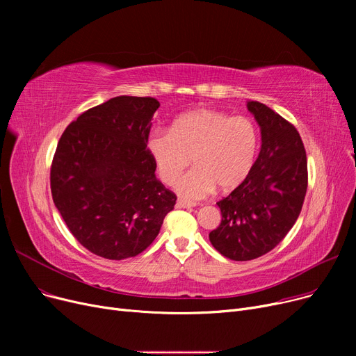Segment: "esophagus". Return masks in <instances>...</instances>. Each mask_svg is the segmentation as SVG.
Segmentation results:
<instances>
[{"instance_id": "1", "label": "esophagus", "mask_w": 356, "mask_h": 356, "mask_svg": "<svg viewBox=\"0 0 356 356\" xmlns=\"http://www.w3.org/2000/svg\"><path fill=\"white\" fill-rule=\"evenodd\" d=\"M176 207L177 208H193V207H196V203L188 202V200H184V199H177Z\"/></svg>"}]
</instances>
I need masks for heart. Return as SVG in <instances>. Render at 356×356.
<instances>
[{
	"mask_svg": "<svg viewBox=\"0 0 356 356\" xmlns=\"http://www.w3.org/2000/svg\"><path fill=\"white\" fill-rule=\"evenodd\" d=\"M147 148L168 186L179 180L192 159L195 168L177 183V192L195 200L208 196L215 186L229 192L244 183L257 161L259 133L248 117L202 108L177 117L170 131H154Z\"/></svg>",
	"mask_w": 356,
	"mask_h": 356,
	"instance_id": "b5f03b06",
	"label": "heart"
}]
</instances>
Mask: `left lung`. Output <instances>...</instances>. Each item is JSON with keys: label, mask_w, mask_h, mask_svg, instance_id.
Wrapping results in <instances>:
<instances>
[{"label": "left lung", "mask_w": 356, "mask_h": 356, "mask_svg": "<svg viewBox=\"0 0 356 356\" xmlns=\"http://www.w3.org/2000/svg\"><path fill=\"white\" fill-rule=\"evenodd\" d=\"M261 128L251 175L216 204L222 220L209 234L218 252L250 261L274 250L300 215L307 191V157L296 127L258 101L247 104Z\"/></svg>", "instance_id": "8db88e82"}]
</instances>
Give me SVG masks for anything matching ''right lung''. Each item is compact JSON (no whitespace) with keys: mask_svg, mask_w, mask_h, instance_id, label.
Returning <instances> with one entry per match:
<instances>
[{"mask_svg":"<svg viewBox=\"0 0 356 356\" xmlns=\"http://www.w3.org/2000/svg\"><path fill=\"white\" fill-rule=\"evenodd\" d=\"M160 102L115 97L72 121L58 143L50 189L66 227L92 254L124 259L160 232L177 196L156 177L149 127Z\"/></svg>","mask_w":356,"mask_h":356,"instance_id":"right-lung-1","label":"right lung"}]
</instances>
